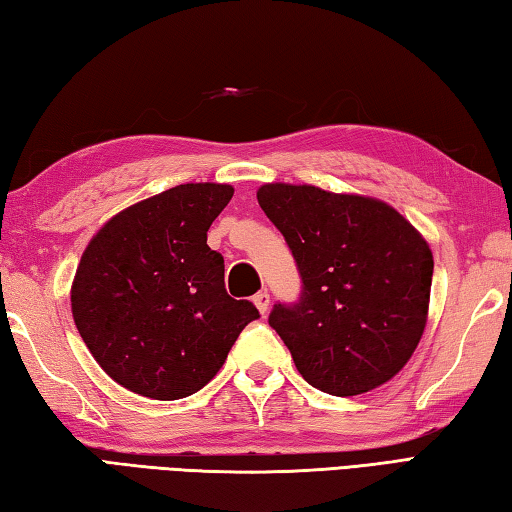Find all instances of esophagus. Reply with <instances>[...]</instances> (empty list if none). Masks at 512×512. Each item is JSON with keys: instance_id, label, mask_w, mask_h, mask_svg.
I'll return each mask as SVG.
<instances>
[{"instance_id": "1", "label": "esophagus", "mask_w": 512, "mask_h": 512, "mask_svg": "<svg viewBox=\"0 0 512 512\" xmlns=\"http://www.w3.org/2000/svg\"><path fill=\"white\" fill-rule=\"evenodd\" d=\"M254 305L258 307L260 314H267V310H269V294L267 292L254 294Z\"/></svg>"}]
</instances>
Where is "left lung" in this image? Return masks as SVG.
I'll use <instances>...</instances> for the list:
<instances>
[{"mask_svg":"<svg viewBox=\"0 0 512 512\" xmlns=\"http://www.w3.org/2000/svg\"><path fill=\"white\" fill-rule=\"evenodd\" d=\"M258 205L292 249L303 289L269 325L321 392L354 397L390 381L426 330L432 252L385 202L272 182Z\"/></svg>","mask_w":512,"mask_h":512,"instance_id":"8db88e82","label":"left lung"}]
</instances>
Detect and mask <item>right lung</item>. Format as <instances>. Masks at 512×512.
Masks as SVG:
<instances>
[{"label": "right lung", "instance_id": "1", "mask_svg": "<svg viewBox=\"0 0 512 512\" xmlns=\"http://www.w3.org/2000/svg\"><path fill=\"white\" fill-rule=\"evenodd\" d=\"M231 185L189 182L113 216L84 249L71 287L82 341L115 383L158 401L214 379L258 318L225 289V260L207 231Z\"/></svg>", "mask_w": 512, "mask_h": 512}]
</instances>
